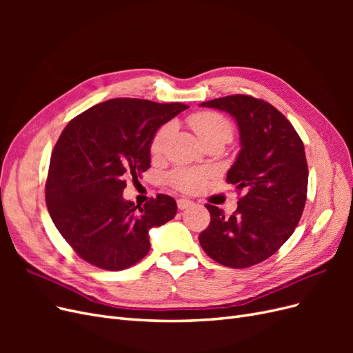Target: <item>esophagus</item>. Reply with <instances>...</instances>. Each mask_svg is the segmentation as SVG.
I'll use <instances>...</instances> for the list:
<instances>
[{
  "label": "esophagus",
  "instance_id": "34e87169",
  "mask_svg": "<svg viewBox=\"0 0 353 353\" xmlns=\"http://www.w3.org/2000/svg\"><path fill=\"white\" fill-rule=\"evenodd\" d=\"M176 205H178V209L184 210V209H188L190 206H193V201H190L187 199H179L176 200Z\"/></svg>",
  "mask_w": 353,
  "mask_h": 353
}]
</instances>
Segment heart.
Returning <instances> with one entry per match:
<instances>
[{
  "label": "heart",
  "instance_id": "heart-1",
  "mask_svg": "<svg viewBox=\"0 0 353 353\" xmlns=\"http://www.w3.org/2000/svg\"><path fill=\"white\" fill-rule=\"evenodd\" d=\"M188 123L203 144L210 141L228 143L232 137L231 123L222 114L215 112H199L191 114ZM172 123H166L156 131L150 143V153L153 156L162 154L168 137L172 132ZM203 179H205V174L194 169H178L169 176L170 184L183 191L199 190L203 184Z\"/></svg>",
  "mask_w": 353,
  "mask_h": 353
}]
</instances>
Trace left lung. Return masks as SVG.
<instances>
[{"label": "left lung", "instance_id": "left-lung-1", "mask_svg": "<svg viewBox=\"0 0 353 353\" xmlns=\"http://www.w3.org/2000/svg\"><path fill=\"white\" fill-rule=\"evenodd\" d=\"M200 105L236 119L241 148L227 181L244 190L231 216L206 205L210 223L200 234V245L223 266L249 268L279 250L302 216L307 191L305 147L285 116L263 100L237 94Z\"/></svg>", "mask_w": 353, "mask_h": 353}]
</instances>
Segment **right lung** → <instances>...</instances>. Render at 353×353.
Masks as SVG:
<instances>
[{
  "label": "right lung",
  "mask_w": 353,
  "mask_h": 353,
  "mask_svg": "<svg viewBox=\"0 0 353 353\" xmlns=\"http://www.w3.org/2000/svg\"><path fill=\"white\" fill-rule=\"evenodd\" d=\"M188 109L183 103L113 99L72 119L52 150L46 201L56 228L82 259L108 271L140 262L148 231L176 215V201L157 194L144 206L123 199L126 179L150 168L160 126Z\"/></svg>",
  "instance_id": "1"
}]
</instances>
